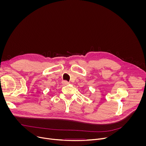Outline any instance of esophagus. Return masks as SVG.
Masks as SVG:
<instances>
[{
    "label": "esophagus",
    "instance_id": "34e87169",
    "mask_svg": "<svg viewBox=\"0 0 146 146\" xmlns=\"http://www.w3.org/2000/svg\"><path fill=\"white\" fill-rule=\"evenodd\" d=\"M62 84H63L64 85H68L69 84V82H68L67 81H62Z\"/></svg>",
    "mask_w": 146,
    "mask_h": 146
}]
</instances>
